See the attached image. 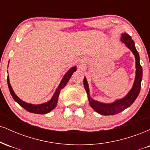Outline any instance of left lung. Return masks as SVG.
<instances>
[{
	"label": "left lung",
	"mask_w": 150,
	"mask_h": 150,
	"mask_svg": "<svg viewBox=\"0 0 150 150\" xmlns=\"http://www.w3.org/2000/svg\"><path fill=\"white\" fill-rule=\"evenodd\" d=\"M121 41L133 53L134 56L135 57L136 63V75L135 82H134L132 89H130L128 94L124 98L116 100L113 103H111V104H103V103L94 100V99H92L90 97L88 84H87L85 77H84V87H85L87 96H88L89 102L91 107L96 112H97L101 115H104V116L117 114V113H119L121 111H123L125 108H128L135 101L137 96L139 95V93L140 92L141 81H142V68L140 64L139 53L135 49V43L132 40V38L129 34L127 33L122 34Z\"/></svg>",
	"instance_id": "1"
}]
</instances>
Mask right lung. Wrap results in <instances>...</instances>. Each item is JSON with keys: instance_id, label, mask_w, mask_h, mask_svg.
I'll list each match as a JSON object with an SVG mask.
<instances>
[{"instance_id": "obj_1", "label": "right lung", "mask_w": 150, "mask_h": 150, "mask_svg": "<svg viewBox=\"0 0 150 150\" xmlns=\"http://www.w3.org/2000/svg\"><path fill=\"white\" fill-rule=\"evenodd\" d=\"M76 71V67L74 66L72 68L68 70L65 75L63 77V80H62L61 84H60L58 87L56 89V92H55L54 95L53 96L52 99H51L48 102L44 103V104H38V105H34V104H28V103H26L25 101H22L20 98H18V96L15 94L14 91H13V88H12L11 85L10 84V81H9V77L8 76V88H9L10 92L11 94L12 97H13L14 100L16 101L17 103L19 105L23 107L26 111H29L30 113H37V114H45V113H47L50 112L56 106L58 103V96H59L60 92H61V90L63 87H65V85L67 84V82H68V80H70V78L71 77L72 75L74 72Z\"/></svg>"}]
</instances>
